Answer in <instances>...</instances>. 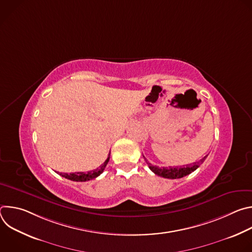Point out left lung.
<instances>
[{"label":"left lung","mask_w":252,"mask_h":252,"mask_svg":"<svg viewBox=\"0 0 252 252\" xmlns=\"http://www.w3.org/2000/svg\"><path fill=\"white\" fill-rule=\"evenodd\" d=\"M206 158H207V156L202 158L200 160H198L196 162H192L190 164H187V165H183V166H169V167H158V166L153 165L151 162H149L146 158H145V159H146V162L149 164L150 169L153 172H155L157 175L164 177V178L175 179V178H182V177L191 173L192 171H194L197 167H199V165L205 160Z\"/></svg>","instance_id":"1"}]
</instances>
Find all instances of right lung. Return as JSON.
Listing matches in <instances>:
<instances>
[{"instance_id":"1","label":"right lung","mask_w":252,"mask_h":252,"mask_svg":"<svg viewBox=\"0 0 252 252\" xmlns=\"http://www.w3.org/2000/svg\"><path fill=\"white\" fill-rule=\"evenodd\" d=\"M110 156H111V153L109 154V157H107L106 160L99 167H97L94 170H91V171H88V172H73V173H63V172H61L60 175L69 179V181H73V182H88V181H91V179L95 178L100 173H102V171L105 168L107 162H109V160H110Z\"/></svg>"}]
</instances>
